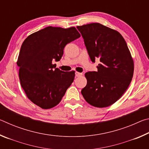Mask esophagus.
I'll use <instances>...</instances> for the list:
<instances>
[{"label":"esophagus","instance_id":"esophagus-1","mask_svg":"<svg viewBox=\"0 0 149 149\" xmlns=\"http://www.w3.org/2000/svg\"><path fill=\"white\" fill-rule=\"evenodd\" d=\"M83 75V73H79V72H76L75 73V76L76 77H79V76H81Z\"/></svg>","mask_w":149,"mask_h":149}]
</instances>
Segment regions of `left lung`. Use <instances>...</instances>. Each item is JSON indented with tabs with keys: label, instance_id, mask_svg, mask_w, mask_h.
<instances>
[{
	"label": "left lung",
	"instance_id": "obj_1",
	"mask_svg": "<svg viewBox=\"0 0 149 149\" xmlns=\"http://www.w3.org/2000/svg\"><path fill=\"white\" fill-rule=\"evenodd\" d=\"M92 62L99 58L97 72L85 73L81 94L89 104L109 107L120 99L132 81L134 62L127 43L116 30L99 23L77 26Z\"/></svg>",
	"mask_w": 149,
	"mask_h": 149
}]
</instances>
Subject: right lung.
I'll return each mask as SVG.
<instances>
[{
	"label": "right lung",
	"instance_id": "add662e5",
	"mask_svg": "<svg viewBox=\"0 0 149 149\" xmlns=\"http://www.w3.org/2000/svg\"><path fill=\"white\" fill-rule=\"evenodd\" d=\"M74 27L49 26L29 35L20 49L17 65L20 84L27 97L42 109L59 104L75 77V71L54 68L65 45L80 37Z\"/></svg>",
	"mask_w": 149,
	"mask_h": 149
}]
</instances>
